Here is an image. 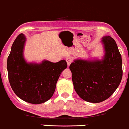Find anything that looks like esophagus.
I'll use <instances>...</instances> for the list:
<instances>
[{
	"label": "esophagus",
	"instance_id": "obj_1",
	"mask_svg": "<svg viewBox=\"0 0 129 129\" xmlns=\"http://www.w3.org/2000/svg\"><path fill=\"white\" fill-rule=\"evenodd\" d=\"M66 62H67L68 66H70V64H71V63H72L73 59H72V58H70V57H68V58H66Z\"/></svg>",
	"mask_w": 129,
	"mask_h": 129
}]
</instances>
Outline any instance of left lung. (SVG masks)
Masks as SVG:
<instances>
[{"label": "left lung", "instance_id": "1", "mask_svg": "<svg viewBox=\"0 0 129 129\" xmlns=\"http://www.w3.org/2000/svg\"><path fill=\"white\" fill-rule=\"evenodd\" d=\"M102 59H76L70 66L76 93L83 100L99 103L115 92L122 78V56L115 40L104 36Z\"/></svg>", "mask_w": 129, "mask_h": 129}]
</instances>
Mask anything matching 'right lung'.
<instances>
[{
    "mask_svg": "<svg viewBox=\"0 0 129 129\" xmlns=\"http://www.w3.org/2000/svg\"><path fill=\"white\" fill-rule=\"evenodd\" d=\"M26 37L16 38L7 58L9 80L15 94L22 100L34 104L44 103L53 95L62 71L67 68L64 59L57 63L43 60L29 63L23 55Z\"/></svg>",
    "mask_w": 129,
    "mask_h": 129,
    "instance_id": "1",
    "label": "right lung"
}]
</instances>
